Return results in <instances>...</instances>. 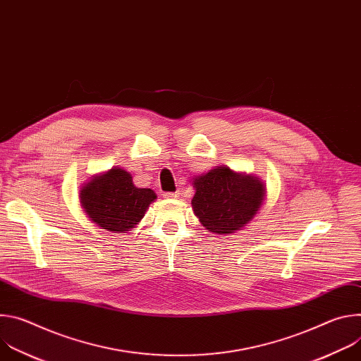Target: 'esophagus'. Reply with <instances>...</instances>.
Wrapping results in <instances>:
<instances>
[{
  "label": "esophagus",
  "instance_id": "34e87169",
  "mask_svg": "<svg viewBox=\"0 0 361 361\" xmlns=\"http://www.w3.org/2000/svg\"><path fill=\"white\" fill-rule=\"evenodd\" d=\"M178 194H180L178 191H176V192H164V194H163V197H164V198H167V200H173V198H177V197H178Z\"/></svg>",
  "mask_w": 361,
  "mask_h": 361
}]
</instances>
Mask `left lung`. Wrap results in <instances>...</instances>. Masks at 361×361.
<instances>
[{
    "label": "left lung",
    "instance_id": "obj_1",
    "mask_svg": "<svg viewBox=\"0 0 361 361\" xmlns=\"http://www.w3.org/2000/svg\"><path fill=\"white\" fill-rule=\"evenodd\" d=\"M191 207L213 234L227 235L244 228L263 207L267 194L262 178L217 166L192 178Z\"/></svg>",
    "mask_w": 361,
    "mask_h": 361
}]
</instances>
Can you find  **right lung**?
Returning <instances> with one entry per match:
<instances>
[{"label": "right lung", "mask_w": 361, "mask_h": 361, "mask_svg": "<svg viewBox=\"0 0 361 361\" xmlns=\"http://www.w3.org/2000/svg\"><path fill=\"white\" fill-rule=\"evenodd\" d=\"M80 202L90 220L110 233L137 227L149 204L157 198L151 188H138L121 167L94 174L80 188Z\"/></svg>", "instance_id": "1"}]
</instances>
